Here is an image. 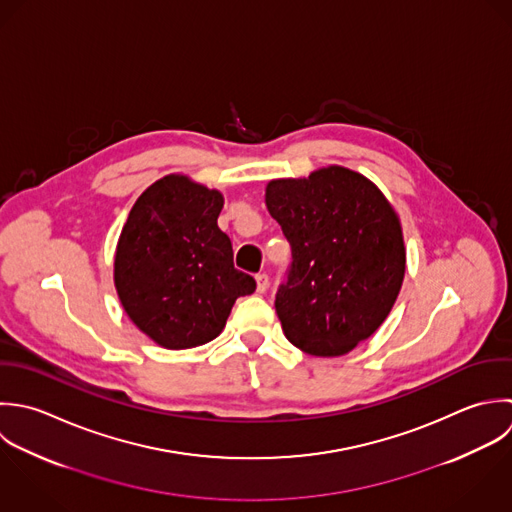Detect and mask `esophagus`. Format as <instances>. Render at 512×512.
I'll use <instances>...</instances> for the list:
<instances>
[{
    "label": "esophagus",
    "mask_w": 512,
    "mask_h": 512,
    "mask_svg": "<svg viewBox=\"0 0 512 512\" xmlns=\"http://www.w3.org/2000/svg\"><path fill=\"white\" fill-rule=\"evenodd\" d=\"M256 290L260 292V294H264L266 290H268V286H270V278H268V274H264V272H260V274H256Z\"/></svg>",
    "instance_id": "obj_1"
}]
</instances>
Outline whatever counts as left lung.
Masks as SVG:
<instances>
[{
  "mask_svg": "<svg viewBox=\"0 0 512 512\" xmlns=\"http://www.w3.org/2000/svg\"><path fill=\"white\" fill-rule=\"evenodd\" d=\"M266 206L292 248L276 314L296 347L336 357L367 340L391 312L405 246L391 204L343 167L272 180Z\"/></svg>",
  "mask_w": 512,
  "mask_h": 512,
  "instance_id": "8db88e82",
  "label": "left lung"
}]
</instances>
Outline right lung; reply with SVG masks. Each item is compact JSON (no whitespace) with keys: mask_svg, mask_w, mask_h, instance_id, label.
<instances>
[{"mask_svg":"<svg viewBox=\"0 0 512 512\" xmlns=\"http://www.w3.org/2000/svg\"><path fill=\"white\" fill-rule=\"evenodd\" d=\"M218 190L171 174L149 186L129 212L115 254V286L135 326L167 349L214 340L256 280L234 268L218 228Z\"/></svg>","mask_w":512,"mask_h":512,"instance_id":"1","label":"right lung"}]
</instances>
